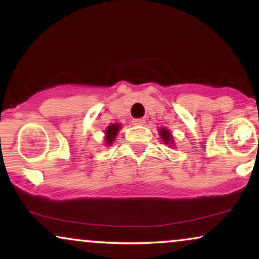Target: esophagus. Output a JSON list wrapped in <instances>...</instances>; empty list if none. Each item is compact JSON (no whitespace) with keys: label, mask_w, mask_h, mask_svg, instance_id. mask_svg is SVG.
Listing matches in <instances>:
<instances>
[{"label":"esophagus","mask_w":259,"mask_h":259,"mask_svg":"<svg viewBox=\"0 0 259 259\" xmlns=\"http://www.w3.org/2000/svg\"><path fill=\"white\" fill-rule=\"evenodd\" d=\"M145 123H146V120H145L144 118H138V119L133 120L134 125H144Z\"/></svg>","instance_id":"1"}]
</instances>
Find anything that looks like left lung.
<instances>
[{
  "mask_svg": "<svg viewBox=\"0 0 259 259\" xmlns=\"http://www.w3.org/2000/svg\"><path fill=\"white\" fill-rule=\"evenodd\" d=\"M158 132H159L160 139L164 141V144H167V145H169V146H171V145H173V136H171L170 132H169L168 129H165V127H162V129H159Z\"/></svg>",
  "mask_w": 259,
  "mask_h": 259,
  "instance_id": "8db88e82",
  "label": "left lung"
}]
</instances>
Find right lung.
Masks as SVG:
<instances>
[{"mask_svg":"<svg viewBox=\"0 0 259 259\" xmlns=\"http://www.w3.org/2000/svg\"><path fill=\"white\" fill-rule=\"evenodd\" d=\"M119 129H120V124H118V123L111 124V125L107 127L106 132H105V135H106V138H105L106 144L105 145H107V146H108V145H112L113 144L114 139L117 138Z\"/></svg>","mask_w":259,"mask_h":259,"instance_id":"right-lung-1","label":"right lung"}]
</instances>
